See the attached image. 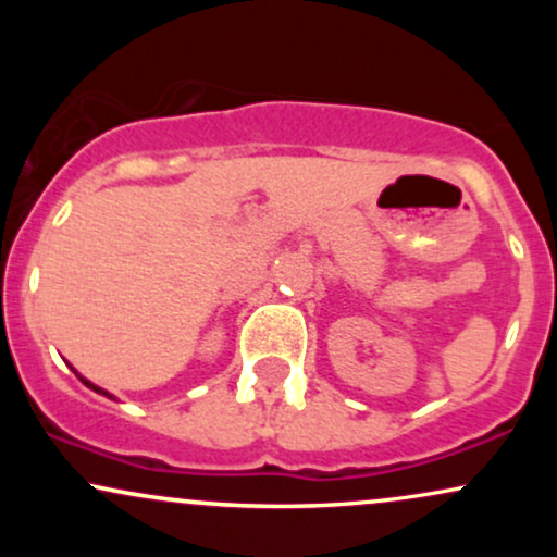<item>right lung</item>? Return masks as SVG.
Here are the masks:
<instances>
[{"instance_id":"add662e5","label":"right lung","mask_w":557,"mask_h":557,"mask_svg":"<svg viewBox=\"0 0 557 557\" xmlns=\"http://www.w3.org/2000/svg\"><path fill=\"white\" fill-rule=\"evenodd\" d=\"M73 372H75V369H73ZM75 374H78V372H75ZM81 376V374H78ZM81 382H83V385H86V387H91L94 389V393H99V395H107V398H114V395L112 393H107V389L104 387H96L94 385V382H88L86 380V376H81Z\"/></svg>"}]
</instances>
